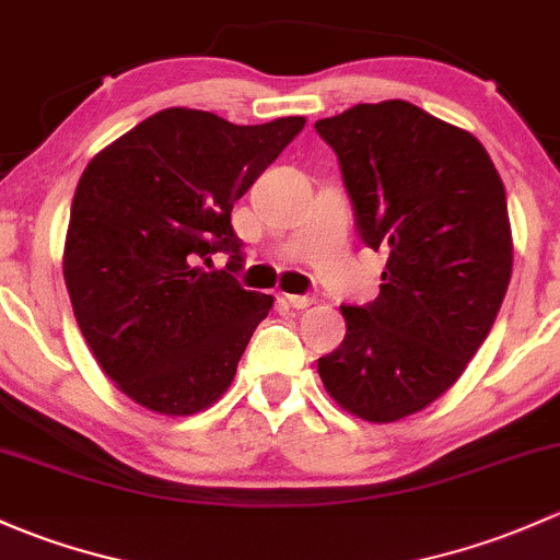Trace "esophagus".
Listing matches in <instances>:
<instances>
[{"label": "esophagus", "mask_w": 560, "mask_h": 560, "mask_svg": "<svg viewBox=\"0 0 560 560\" xmlns=\"http://www.w3.org/2000/svg\"><path fill=\"white\" fill-rule=\"evenodd\" d=\"M285 304H288V307H293V310H307V307H313L315 299L313 296H299V293H288Z\"/></svg>", "instance_id": "1"}]
</instances>
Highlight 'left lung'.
Segmentation results:
<instances>
[{"mask_svg":"<svg viewBox=\"0 0 560 560\" xmlns=\"http://www.w3.org/2000/svg\"><path fill=\"white\" fill-rule=\"evenodd\" d=\"M334 148L361 240L388 253L380 296L342 307L323 388L369 423L440 399L486 342L512 275L506 194L477 137L401 100L315 124Z\"/></svg>","mask_w":560,"mask_h":560,"instance_id":"1","label":"left lung"}]
</instances>
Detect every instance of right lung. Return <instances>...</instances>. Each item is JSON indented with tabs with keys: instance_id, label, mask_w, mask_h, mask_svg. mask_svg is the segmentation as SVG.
Wrapping results in <instances>:
<instances>
[{
	"instance_id": "obj_1",
	"label": "right lung",
	"mask_w": 560,
	"mask_h": 560,
	"mask_svg": "<svg viewBox=\"0 0 560 560\" xmlns=\"http://www.w3.org/2000/svg\"><path fill=\"white\" fill-rule=\"evenodd\" d=\"M307 118L237 126L170 107L126 131L80 175L65 242L74 320L96 364L131 401L172 418L232 385L275 296L205 272L212 253L242 267L232 207Z\"/></svg>"
}]
</instances>
